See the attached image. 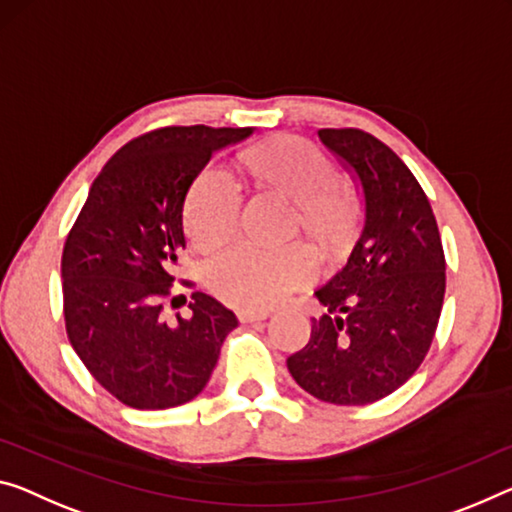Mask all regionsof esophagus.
<instances>
[{"instance_id": "1", "label": "esophagus", "mask_w": 512, "mask_h": 512, "mask_svg": "<svg viewBox=\"0 0 512 512\" xmlns=\"http://www.w3.org/2000/svg\"><path fill=\"white\" fill-rule=\"evenodd\" d=\"M267 316H270L267 311H254V309H240L238 311L240 322H258V320H265Z\"/></svg>"}]
</instances>
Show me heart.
<instances>
[{"label": "heart", "mask_w": 512, "mask_h": 512, "mask_svg": "<svg viewBox=\"0 0 512 512\" xmlns=\"http://www.w3.org/2000/svg\"><path fill=\"white\" fill-rule=\"evenodd\" d=\"M258 183L297 203L302 229L329 254H341L357 240L364 210L341 183V171L309 141L274 139L242 153ZM240 183L229 171L206 167L185 196V231L196 249H215L238 229ZM316 272V258L302 242L263 247L242 242L222 251L208 265V283L226 300L261 306Z\"/></svg>", "instance_id": "obj_1"}]
</instances>
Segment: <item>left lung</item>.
Wrapping results in <instances>:
<instances>
[{
  "mask_svg": "<svg viewBox=\"0 0 512 512\" xmlns=\"http://www.w3.org/2000/svg\"><path fill=\"white\" fill-rule=\"evenodd\" d=\"M318 137L355 171L366 219L348 263L316 290L325 313L288 371L325 403L368 405L428 355L446 290L442 238L419 180L387 144L357 128Z\"/></svg>",
  "mask_w": 512,
  "mask_h": 512,
  "instance_id": "left-lung-1",
  "label": "left lung"
}]
</instances>
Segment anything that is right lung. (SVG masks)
Segmentation results:
<instances>
[{
	"label": "right lung",
	"instance_id": "add662e5",
	"mask_svg": "<svg viewBox=\"0 0 512 512\" xmlns=\"http://www.w3.org/2000/svg\"><path fill=\"white\" fill-rule=\"evenodd\" d=\"M251 132L169 125L128 141L93 180L68 233L61 279L70 345L123 405L167 410L199 396L238 327L235 313L206 293H192L190 318L167 322L162 306L185 249L192 180L217 148Z\"/></svg>",
	"mask_w": 512,
	"mask_h": 512
}]
</instances>
